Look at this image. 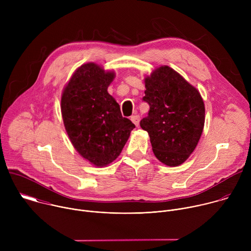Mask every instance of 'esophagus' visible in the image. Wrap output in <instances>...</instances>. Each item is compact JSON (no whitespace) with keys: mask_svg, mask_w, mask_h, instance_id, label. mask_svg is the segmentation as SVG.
I'll return each instance as SVG.
<instances>
[{"mask_svg":"<svg viewBox=\"0 0 251 251\" xmlns=\"http://www.w3.org/2000/svg\"><path fill=\"white\" fill-rule=\"evenodd\" d=\"M131 121H132L136 126H138V125H139V122H140V116L137 115V114L133 115V116L131 117Z\"/></svg>","mask_w":251,"mask_h":251,"instance_id":"34e87169","label":"esophagus"}]
</instances>
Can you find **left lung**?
<instances>
[{
  "label": "left lung",
  "mask_w": 251,
  "mask_h": 251,
  "mask_svg": "<svg viewBox=\"0 0 251 251\" xmlns=\"http://www.w3.org/2000/svg\"><path fill=\"white\" fill-rule=\"evenodd\" d=\"M143 101L150 106L140 121L148 132L152 149L163 164L176 167L194 152L204 125L200 92L169 66L157 68L145 79Z\"/></svg>",
  "instance_id": "1"
}]
</instances>
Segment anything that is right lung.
<instances>
[{
  "label": "right lung",
  "mask_w": 251,
  "mask_h": 251,
  "mask_svg": "<svg viewBox=\"0 0 251 251\" xmlns=\"http://www.w3.org/2000/svg\"><path fill=\"white\" fill-rule=\"evenodd\" d=\"M113 78L114 73H105L97 64H83L61 96L62 119L71 143L97 167L110 164L120 155L135 128L107 92Z\"/></svg>",
  "instance_id": "right-lung-1"
}]
</instances>
